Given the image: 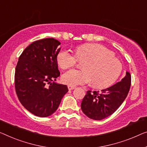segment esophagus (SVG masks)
Masks as SVG:
<instances>
[{
  "instance_id": "obj_1",
  "label": "esophagus",
  "mask_w": 147,
  "mask_h": 147,
  "mask_svg": "<svg viewBox=\"0 0 147 147\" xmlns=\"http://www.w3.org/2000/svg\"><path fill=\"white\" fill-rule=\"evenodd\" d=\"M75 86H71V85H68V89L69 90H73L75 88Z\"/></svg>"
}]
</instances>
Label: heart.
Segmentation results:
<instances>
[{
    "label": "heart",
    "mask_w": 147,
    "mask_h": 147,
    "mask_svg": "<svg viewBox=\"0 0 147 147\" xmlns=\"http://www.w3.org/2000/svg\"><path fill=\"white\" fill-rule=\"evenodd\" d=\"M57 63L63 69L74 66L79 60L86 61L83 71L71 69L63 75V81L71 86L90 84L100 89L111 86L122 71L120 61L108 48L98 43L81 45L76 50V55L67 49H63L57 55Z\"/></svg>",
    "instance_id": "b5f03b06"
}]
</instances>
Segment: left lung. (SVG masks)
Returning <instances> with one entry per match:
<instances>
[{"label": "left lung", "instance_id": "left-lung-1", "mask_svg": "<svg viewBox=\"0 0 147 147\" xmlns=\"http://www.w3.org/2000/svg\"><path fill=\"white\" fill-rule=\"evenodd\" d=\"M131 74L126 75L113 86L99 91H87L81 103L83 113L90 119L102 120L113 113L127 96L131 87Z\"/></svg>", "mask_w": 147, "mask_h": 147}]
</instances>
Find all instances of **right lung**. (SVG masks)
I'll return each mask as SVG.
<instances>
[{"label": "right lung", "mask_w": 147, "mask_h": 147, "mask_svg": "<svg viewBox=\"0 0 147 147\" xmlns=\"http://www.w3.org/2000/svg\"><path fill=\"white\" fill-rule=\"evenodd\" d=\"M60 44L54 38L36 41L24 50L18 61L14 76L17 96L27 110L38 117L53 114L69 91L67 85L54 82L60 76L57 60Z\"/></svg>", "instance_id": "add662e5"}]
</instances>
